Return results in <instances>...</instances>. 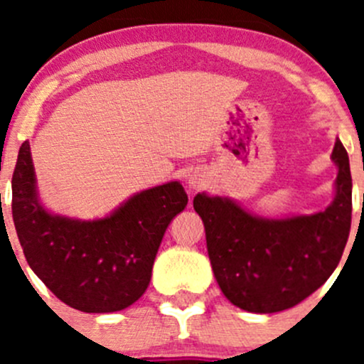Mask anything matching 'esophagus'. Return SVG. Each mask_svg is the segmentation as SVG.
<instances>
[{"label": "esophagus", "mask_w": 364, "mask_h": 364, "mask_svg": "<svg viewBox=\"0 0 364 364\" xmlns=\"http://www.w3.org/2000/svg\"><path fill=\"white\" fill-rule=\"evenodd\" d=\"M192 186H193V188H197V186H199V183H197L196 179H192Z\"/></svg>", "instance_id": "34e87169"}]
</instances>
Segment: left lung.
<instances>
[{
  "mask_svg": "<svg viewBox=\"0 0 364 364\" xmlns=\"http://www.w3.org/2000/svg\"><path fill=\"white\" fill-rule=\"evenodd\" d=\"M336 197L310 216L264 220L222 197L197 193L208 255L223 296L253 314H274L314 294L338 266L348 240L352 178L348 155L336 139Z\"/></svg>",
  "mask_w": 364,
  "mask_h": 364,
  "instance_id": "obj_1",
  "label": "left lung"
}]
</instances>
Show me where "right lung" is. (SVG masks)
<instances>
[{
  "label": "right lung",
  "mask_w": 364,
  "mask_h": 364,
  "mask_svg": "<svg viewBox=\"0 0 364 364\" xmlns=\"http://www.w3.org/2000/svg\"><path fill=\"white\" fill-rule=\"evenodd\" d=\"M186 204L185 188L171 181L104 220L54 216L36 199L28 141L12 176V216L29 267L58 299L86 314L119 311L144 294L165 229Z\"/></svg>",
  "instance_id": "right-lung-1"
}]
</instances>
